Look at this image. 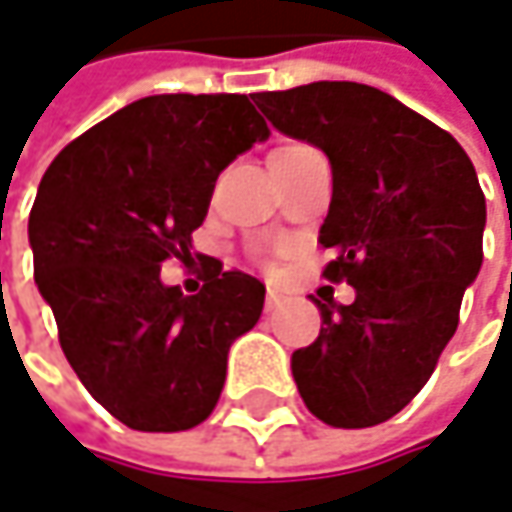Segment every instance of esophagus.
Here are the masks:
<instances>
[{"label":"esophagus","mask_w":512,"mask_h":512,"mask_svg":"<svg viewBox=\"0 0 512 512\" xmlns=\"http://www.w3.org/2000/svg\"><path fill=\"white\" fill-rule=\"evenodd\" d=\"M278 304H281V293H275V290H269V293H266V302H263V307H266V313H272V310H278Z\"/></svg>","instance_id":"1"}]
</instances>
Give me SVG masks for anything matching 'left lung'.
<instances>
[{
	"mask_svg": "<svg viewBox=\"0 0 512 512\" xmlns=\"http://www.w3.org/2000/svg\"><path fill=\"white\" fill-rule=\"evenodd\" d=\"M257 108L328 155L325 278L357 293L316 302L325 328L293 351L296 387L325 425H381L431 378L481 272L487 202L475 166L448 131L369 84L313 81L257 93Z\"/></svg>",
	"mask_w": 512,
	"mask_h": 512,
	"instance_id": "obj_1",
	"label": "left lung"
}]
</instances>
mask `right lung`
I'll return each instance as SVG.
<instances>
[{"instance_id": "1", "label": "right lung", "mask_w": 512, "mask_h": 512, "mask_svg": "<svg viewBox=\"0 0 512 512\" xmlns=\"http://www.w3.org/2000/svg\"><path fill=\"white\" fill-rule=\"evenodd\" d=\"M266 137L246 96H146L72 140L37 187V290L87 393L134 431L205 422L231 343L260 319L266 287L252 275L213 260L184 296L161 263L190 255L219 172Z\"/></svg>"}]
</instances>
